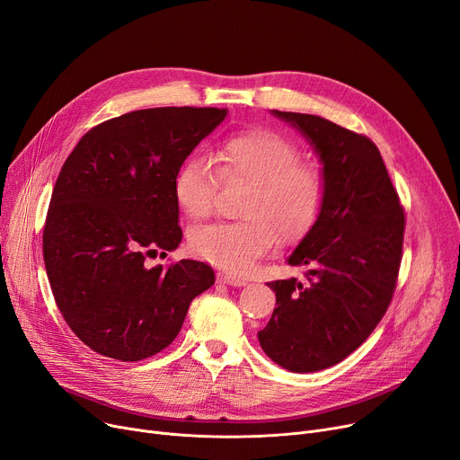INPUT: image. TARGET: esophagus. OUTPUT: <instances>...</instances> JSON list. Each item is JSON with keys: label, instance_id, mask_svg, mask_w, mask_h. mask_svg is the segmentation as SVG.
I'll use <instances>...</instances> for the list:
<instances>
[{"label": "esophagus", "instance_id": "1", "mask_svg": "<svg viewBox=\"0 0 460 460\" xmlns=\"http://www.w3.org/2000/svg\"><path fill=\"white\" fill-rule=\"evenodd\" d=\"M217 279L227 283V285H233V287H244L248 283L244 278H240V276L231 274V272H217Z\"/></svg>", "mask_w": 460, "mask_h": 460}]
</instances>
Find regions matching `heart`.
<instances>
[{
	"mask_svg": "<svg viewBox=\"0 0 460 460\" xmlns=\"http://www.w3.org/2000/svg\"><path fill=\"white\" fill-rule=\"evenodd\" d=\"M296 143L270 130H250L229 136L216 149L217 173L199 158L188 160L175 177V199L190 217H207L226 182H246L240 217L243 222L212 224L190 234L198 257L224 270L244 272L267 253L279 236L298 243L317 220L323 203V175L300 162Z\"/></svg>",
	"mask_w": 460,
	"mask_h": 460,
	"instance_id": "b5f03b06",
	"label": "heart"
}]
</instances>
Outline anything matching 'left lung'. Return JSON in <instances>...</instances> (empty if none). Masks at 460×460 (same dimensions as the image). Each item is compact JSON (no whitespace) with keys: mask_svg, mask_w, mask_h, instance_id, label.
I'll return each mask as SVG.
<instances>
[{"mask_svg":"<svg viewBox=\"0 0 460 460\" xmlns=\"http://www.w3.org/2000/svg\"><path fill=\"white\" fill-rule=\"evenodd\" d=\"M323 164L315 224L287 257L305 281H270L276 305L257 333L261 349L293 373L340 364L364 343L388 309L402 257L404 212L376 145L328 119L278 111Z\"/></svg>","mask_w":460,"mask_h":460,"instance_id":"8db88e82","label":"left lung"}]
</instances>
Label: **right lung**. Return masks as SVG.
<instances>
[{"mask_svg":"<svg viewBox=\"0 0 460 460\" xmlns=\"http://www.w3.org/2000/svg\"><path fill=\"white\" fill-rule=\"evenodd\" d=\"M226 108H149L91 128L65 160L42 253L63 319L102 356L139 361L172 343L190 302L214 285L205 262L145 267L179 248L175 177Z\"/></svg>","mask_w":460,"mask_h":460,"instance_id":"1","label":"right lung"}]
</instances>
